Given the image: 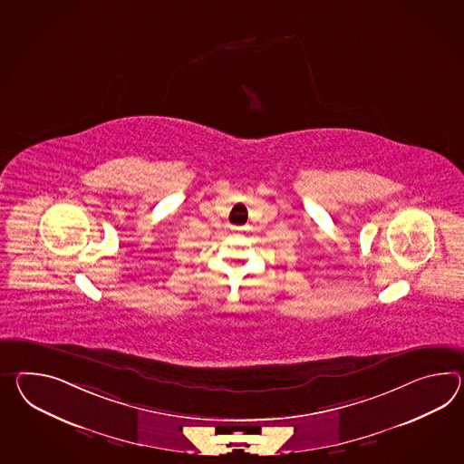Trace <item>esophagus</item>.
<instances>
[{"instance_id": "1", "label": "esophagus", "mask_w": 464, "mask_h": 464, "mask_svg": "<svg viewBox=\"0 0 464 464\" xmlns=\"http://www.w3.org/2000/svg\"><path fill=\"white\" fill-rule=\"evenodd\" d=\"M235 233H243V231H246V227H231Z\"/></svg>"}]
</instances>
